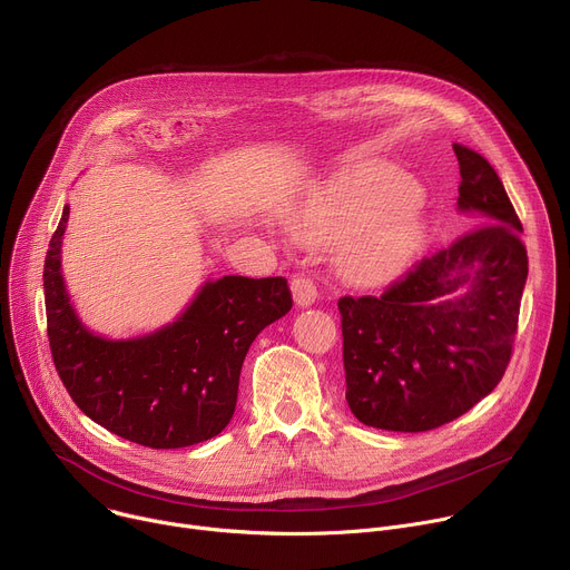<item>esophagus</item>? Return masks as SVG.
<instances>
[{
  "mask_svg": "<svg viewBox=\"0 0 570 570\" xmlns=\"http://www.w3.org/2000/svg\"><path fill=\"white\" fill-rule=\"evenodd\" d=\"M292 294H294V301H296L298 307H307V305H312V303L316 301L318 289H316V285H314L312 278H307V276H296V278L292 281Z\"/></svg>",
  "mask_w": 570,
  "mask_h": 570,
  "instance_id": "1",
  "label": "esophagus"
}]
</instances>
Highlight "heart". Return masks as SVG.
I'll list each match as a JSON object with an SVG mask.
<instances>
[{"label": "heart", "mask_w": 570, "mask_h": 570, "mask_svg": "<svg viewBox=\"0 0 570 570\" xmlns=\"http://www.w3.org/2000/svg\"><path fill=\"white\" fill-rule=\"evenodd\" d=\"M292 234L312 247H338V267L362 285L406 267L422 240V206L402 193L393 168H364L314 186L289 213Z\"/></svg>", "instance_id": "1"}]
</instances>
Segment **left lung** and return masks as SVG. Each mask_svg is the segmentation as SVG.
Here are the masks:
<instances>
[{"mask_svg": "<svg viewBox=\"0 0 570 570\" xmlns=\"http://www.w3.org/2000/svg\"><path fill=\"white\" fill-rule=\"evenodd\" d=\"M459 208L476 229L415 263L382 296H341L346 400L355 417L417 433L468 413L501 382L514 346L528 254L490 161L453 144Z\"/></svg>", "mask_w": 570, "mask_h": 570, "instance_id": "left-lung-1", "label": "left lung"}]
</instances>
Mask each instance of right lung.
I'll return each mask as SVG.
<instances>
[{
	"label": "right lung",
	"mask_w": 570,
	"mask_h": 570,
	"mask_svg": "<svg viewBox=\"0 0 570 570\" xmlns=\"http://www.w3.org/2000/svg\"><path fill=\"white\" fill-rule=\"evenodd\" d=\"M69 206L45 261L47 334L56 371L96 424L153 449H179L217 435L234 417L243 362L254 338L292 309L283 276L208 281L166 327L128 341L89 332L60 274Z\"/></svg>",
	"instance_id": "add662e5"
}]
</instances>
